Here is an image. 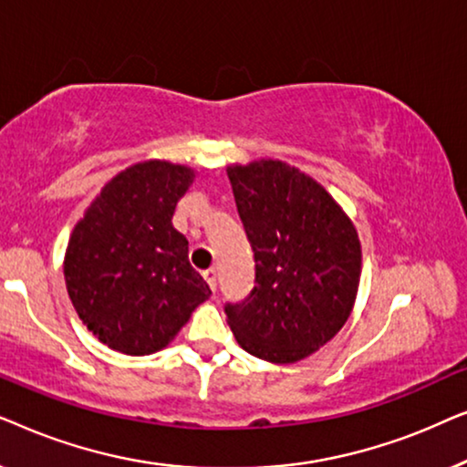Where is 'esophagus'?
<instances>
[{"label": "esophagus", "instance_id": "1", "mask_svg": "<svg viewBox=\"0 0 467 467\" xmlns=\"http://www.w3.org/2000/svg\"><path fill=\"white\" fill-rule=\"evenodd\" d=\"M203 278H206V283L210 285V289L216 291V270H214V267H210V270L203 272Z\"/></svg>", "mask_w": 467, "mask_h": 467}]
</instances>
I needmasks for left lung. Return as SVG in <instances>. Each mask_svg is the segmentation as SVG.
<instances>
[{
  "label": "left lung",
  "mask_w": 467,
  "mask_h": 467,
  "mask_svg": "<svg viewBox=\"0 0 467 467\" xmlns=\"http://www.w3.org/2000/svg\"><path fill=\"white\" fill-rule=\"evenodd\" d=\"M254 253L246 302L227 304V323L246 353L296 363L348 321L361 278V242L323 184L278 159L227 168Z\"/></svg>",
  "instance_id": "8db88e82"
}]
</instances>
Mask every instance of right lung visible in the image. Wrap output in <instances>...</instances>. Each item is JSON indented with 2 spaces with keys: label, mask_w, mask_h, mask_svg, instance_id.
Here are the masks:
<instances>
[{
  "label": "right lung",
  "mask_w": 467,
  "mask_h": 467,
  "mask_svg": "<svg viewBox=\"0 0 467 467\" xmlns=\"http://www.w3.org/2000/svg\"><path fill=\"white\" fill-rule=\"evenodd\" d=\"M195 181L189 165L133 163L104 184L69 235L63 276L80 321L108 348L150 355L168 347L210 286L171 225Z\"/></svg>",
  "instance_id": "right-lung-1"
}]
</instances>
